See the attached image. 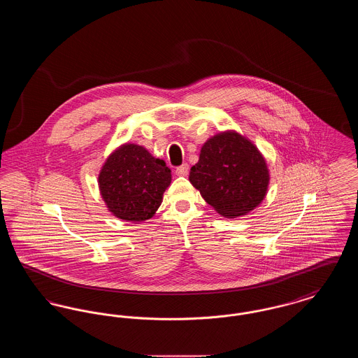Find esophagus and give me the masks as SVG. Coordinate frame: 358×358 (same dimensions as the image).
I'll list each match as a JSON object with an SVG mask.
<instances>
[{
	"label": "esophagus",
	"mask_w": 358,
	"mask_h": 358,
	"mask_svg": "<svg viewBox=\"0 0 358 358\" xmlns=\"http://www.w3.org/2000/svg\"><path fill=\"white\" fill-rule=\"evenodd\" d=\"M187 173H189V165H187V164H182V165H180V166L176 169V174L180 176V177L187 176Z\"/></svg>",
	"instance_id": "obj_1"
}]
</instances>
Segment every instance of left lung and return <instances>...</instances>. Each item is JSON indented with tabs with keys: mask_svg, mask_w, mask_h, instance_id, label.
<instances>
[{
	"mask_svg": "<svg viewBox=\"0 0 358 358\" xmlns=\"http://www.w3.org/2000/svg\"><path fill=\"white\" fill-rule=\"evenodd\" d=\"M189 180L208 204L232 219L262 203L268 187V171L248 139L238 133H222L205 142Z\"/></svg>",
	"mask_w": 358,
	"mask_h": 358,
	"instance_id": "obj_1",
	"label": "left lung"
}]
</instances>
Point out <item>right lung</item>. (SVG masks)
<instances>
[{
	"label": "right lung",
	"instance_id": "right-lung-1",
	"mask_svg": "<svg viewBox=\"0 0 358 358\" xmlns=\"http://www.w3.org/2000/svg\"><path fill=\"white\" fill-rule=\"evenodd\" d=\"M171 181L166 164L138 145H124L111 154L99 174L103 200L127 222L150 219Z\"/></svg>",
	"mask_w": 358,
	"mask_h": 358
}]
</instances>
